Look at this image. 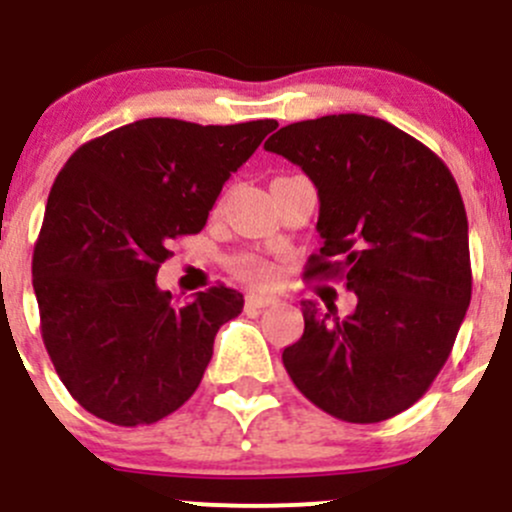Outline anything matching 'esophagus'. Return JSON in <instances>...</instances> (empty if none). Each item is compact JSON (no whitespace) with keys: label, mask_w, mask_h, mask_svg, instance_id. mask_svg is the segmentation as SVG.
I'll return each instance as SVG.
<instances>
[{"label":"esophagus","mask_w":512,"mask_h":512,"mask_svg":"<svg viewBox=\"0 0 512 512\" xmlns=\"http://www.w3.org/2000/svg\"><path fill=\"white\" fill-rule=\"evenodd\" d=\"M275 297H267V294H247L245 297V307L247 309H265L270 304H275Z\"/></svg>","instance_id":"34e87169"}]
</instances>
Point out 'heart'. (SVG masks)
Masks as SVG:
<instances>
[{"mask_svg": "<svg viewBox=\"0 0 512 512\" xmlns=\"http://www.w3.org/2000/svg\"><path fill=\"white\" fill-rule=\"evenodd\" d=\"M237 275L242 277L245 282H252V285H270L275 280V272L267 262L255 260V257H247L237 265Z\"/></svg>", "mask_w": 512, "mask_h": 512, "instance_id": "b5f03b06", "label": "heart"}]
</instances>
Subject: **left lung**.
<instances>
[{
	"label": "left lung",
	"mask_w": 512,
	"mask_h": 512,
	"mask_svg": "<svg viewBox=\"0 0 512 512\" xmlns=\"http://www.w3.org/2000/svg\"><path fill=\"white\" fill-rule=\"evenodd\" d=\"M265 148L317 185L322 247L307 277H342L356 294L344 319L302 304V339L282 352L289 379L342 421L401 414L443 369L471 304L468 218L451 170L361 113L289 123Z\"/></svg>",
	"instance_id": "8db88e82"
}]
</instances>
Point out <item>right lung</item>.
I'll return each mask as SVG.
<instances>
[{
    "label": "right lung",
    "instance_id": "obj_1",
    "mask_svg": "<svg viewBox=\"0 0 512 512\" xmlns=\"http://www.w3.org/2000/svg\"><path fill=\"white\" fill-rule=\"evenodd\" d=\"M277 121L143 118L76 148L34 245L41 339L89 414L148 426L198 389L218 329L242 312L225 285L175 302L156 285L175 240L203 230L225 180Z\"/></svg>",
    "mask_w": 512,
    "mask_h": 512
}]
</instances>
